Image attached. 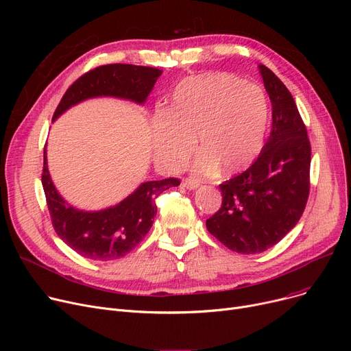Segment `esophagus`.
<instances>
[{
    "label": "esophagus",
    "instance_id": "34e87169",
    "mask_svg": "<svg viewBox=\"0 0 351 351\" xmlns=\"http://www.w3.org/2000/svg\"><path fill=\"white\" fill-rule=\"evenodd\" d=\"M182 185L185 186L186 189H189V191H193V189H196V188L200 186V180L192 179V178H186V179L182 180Z\"/></svg>",
    "mask_w": 351,
    "mask_h": 351
}]
</instances>
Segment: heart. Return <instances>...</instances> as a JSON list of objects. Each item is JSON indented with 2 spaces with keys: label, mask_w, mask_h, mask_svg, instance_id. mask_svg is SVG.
I'll return each instance as SVG.
<instances>
[{
  "label": "heart",
  "mask_w": 351,
  "mask_h": 351,
  "mask_svg": "<svg viewBox=\"0 0 351 351\" xmlns=\"http://www.w3.org/2000/svg\"><path fill=\"white\" fill-rule=\"evenodd\" d=\"M270 108L262 88L229 73H205L180 81L171 108L154 118V154L165 168H178L191 155L193 141L202 152L195 168L222 175L241 172L265 145Z\"/></svg>",
  "instance_id": "1"
}]
</instances>
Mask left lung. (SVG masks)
I'll return each mask as SVG.
<instances>
[{
    "mask_svg": "<svg viewBox=\"0 0 351 351\" xmlns=\"http://www.w3.org/2000/svg\"><path fill=\"white\" fill-rule=\"evenodd\" d=\"M271 102V132L261 155L243 173L220 185L222 206L206 220L228 249L267 250L298 225L310 191L311 147L299 109L286 85L259 65Z\"/></svg>",
    "mask_w": 351,
    "mask_h": 351,
    "instance_id": "obj_1",
    "label": "left lung"
}]
</instances>
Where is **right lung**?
Returning a JSON list of instances; mask_svg holds the SVG:
<instances>
[{"mask_svg": "<svg viewBox=\"0 0 351 351\" xmlns=\"http://www.w3.org/2000/svg\"><path fill=\"white\" fill-rule=\"evenodd\" d=\"M162 71L131 64H109L92 69L73 82L57 106L52 121L66 109L89 98L114 97L143 104ZM176 178L143 182L118 205L97 212L69 205L53 186L44 149L43 188L52 226L62 241L90 261H114L135 249L149 232L158 212L155 199L166 189L178 186Z\"/></svg>", "mask_w": 351, "mask_h": 351, "instance_id": "obj_1", "label": "right lung"}]
</instances>
